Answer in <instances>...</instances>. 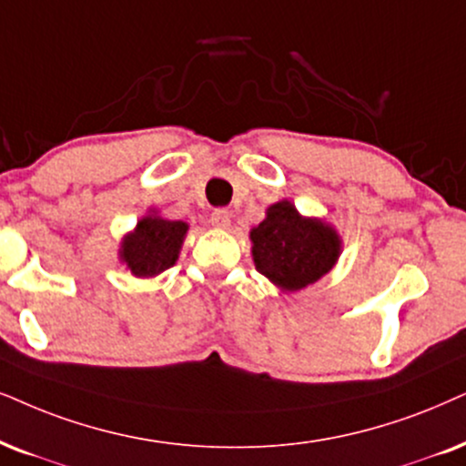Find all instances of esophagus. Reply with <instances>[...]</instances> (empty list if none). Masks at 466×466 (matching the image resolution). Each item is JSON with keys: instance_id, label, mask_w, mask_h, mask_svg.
<instances>
[{"instance_id": "34e87169", "label": "esophagus", "mask_w": 466, "mask_h": 466, "mask_svg": "<svg viewBox=\"0 0 466 466\" xmlns=\"http://www.w3.org/2000/svg\"><path fill=\"white\" fill-rule=\"evenodd\" d=\"M210 223H213L217 229H228L229 228V213L226 208H217L215 213L210 215Z\"/></svg>"}]
</instances>
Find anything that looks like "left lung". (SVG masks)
Instances as JSON below:
<instances>
[{
  "mask_svg": "<svg viewBox=\"0 0 466 466\" xmlns=\"http://www.w3.org/2000/svg\"><path fill=\"white\" fill-rule=\"evenodd\" d=\"M251 256L258 273L281 292H299L316 284L339 260L341 237L320 217H303L290 199L267 208L251 228Z\"/></svg>",
  "mask_w": 466,
  "mask_h": 466,
  "instance_id": "left-lung-1",
  "label": "left lung"
}]
</instances>
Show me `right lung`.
Returning a JSON list of instances; mask_svg holds the SVG:
<instances>
[{
	"mask_svg": "<svg viewBox=\"0 0 466 466\" xmlns=\"http://www.w3.org/2000/svg\"><path fill=\"white\" fill-rule=\"evenodd\" d=\"M189 223L165 219L157 210H148L131 232L120 240L117 258L131 275L139 279L161 275L178 260Z\"/></svg>",
	"mask_w": 466,
	"mask_h": 466,
	"instance_id": "1",
	"label": "right lung"
}]
</instances>
